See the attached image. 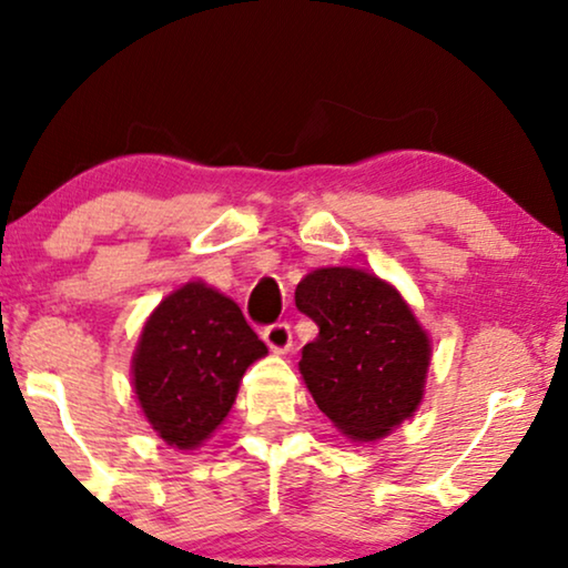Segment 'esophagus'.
Wrapping results in <instances>:
<instances>
[{
	"label": "esophagus",
	"instance_id": "1",
	"mask_svg": "<svg viewBox=\"0 0 568 568\" xmlns=\"http://www.w3.org/2000/svg\"><path fill=\"white\" fill-rule=\"evenodd\" d=\"M263 341H266V346L274 354L290 352V346H292L290 323H274V325H268V328H263Z\"/></svg>",
	"mask_w": 568,
	"mask_h": 568
}]
</instances>
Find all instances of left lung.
<instances>
[{"label": "left lung", "mask_w": 568, "mask_h": 568, "mask_svg": "<svg viewBox=\"0 0 568 568\" xmlns=\"http://www.w3.org/2000/svg\"><path fill=\"white\" fill-rule=\"evenodd\" d=\"M294 302L317 325L300 372L348 439L375 442L414 416L432 344L395 286L359 268H317L297 284Z\"/></svg>", "instance_id": "obj_1"}]
</instances>
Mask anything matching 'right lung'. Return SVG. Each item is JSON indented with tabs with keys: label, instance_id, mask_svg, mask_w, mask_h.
Here are the masks:
<instances>
[{
	"label": "right lung",
	"instance_id": "1",
	"mask_svg": "<svg viewBox=\"0 0 568 568\" xmlns=\"http://www.w3.org/2000/svg\"><path fill=\"white\" fill-rule=\"evenodd\" d=\"M268 348L243 310L204 282L168 294L144 323L131 375L146 422L178 449H196L230 414L240 379Z\"/></svg>",
	"mask_w": 568,
	"mask_h": 568
}]
</instances>
